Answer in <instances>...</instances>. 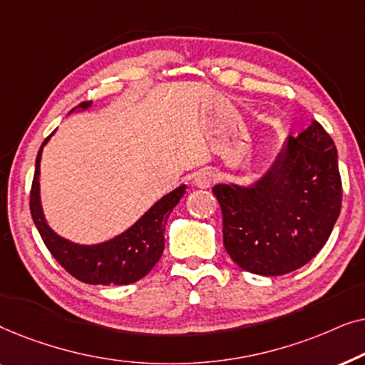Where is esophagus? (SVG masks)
<instances>
[{"mask_svg":"<svg viewBox=\"0 0 365 365\" xmlns=\"http://www.w3.org/2000/svg\"><path fill=\"white\" fill-rule=\"evenodd\" d=\"M214 181H216V174H214L211 169H201V171L194 174V184H196L197 187H211Z\"/></svg>","mask_w":365,"mask_h":365,"instance_id":"1","label":"esophagus"}]
</instances>
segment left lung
I'll return each instance as SVG.
<instances>
[{
  "label": "left lung",
  "instance_id": "left-lung-1",
  "mask_svg": "<svg viewBox=\"0 0 365 365\" xmlns=\"http://www.w3.org/2000/svg\"><path fill=\"white\" fill-rule=\"evenodd\" d=\"M224 247L244 271L282 276L307 264L331 236L342 206L332 138L312 121L252 187H212Z\"/></svg>",
  "mask_w": 365,
  "mask_h": 365
}]
</instances>
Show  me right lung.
<instances>
[{
    "label": "right lung",
    "instance_id": "obj_1",
    "mask_svg": "<svg viewBox=\"0 0 365 365\" xmlns=\"http://www.w3.org/2000/svg\"><path fill=\"white\" fill-rule=\"evenodd\" d=\"M91 101L79 106L88 108ZM44 139L36 156V169L29 192V211L36 224L43 242L46 244L51 256L78 281L86 284H131L143 279L156 266L164 251V229L169 214L178 206L186 192V186H179L158 201L131 229L111 241L98 246H78L54 234L44 221L39 206V161H41Z\"/></svg>",
    "mask_w": 365,
    "mask_h": 365
}]
</instances>
